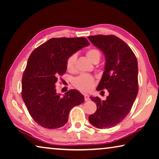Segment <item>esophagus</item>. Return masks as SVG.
I'll use <instances>...</instances> for the list:
<instances>
[{"mask_svg": "<svg viewBox=\"0 0 159 159\" xmlns=\"http://www.w3.org/2000/svg\"><path fill=\"white\" fill-rule=\"evenodd\" d=\"M84 99H85V101L90 100V96L87 95V94H85V95H84Z\"/></svg>", "mask_w": 159, "mask_h": 159, "instance_id": "1", "label": "esophagus"}]
</instances>
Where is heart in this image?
Returning a JSON list of instances; mask_svg holds the SVG:
<instances>
[{
    "mask_svg": "<svg viewBox=\"0 0 159 159\" xmlns=\"http://www.w3.org/2000/svg\"><path fill=\"white\" fill-rule=\"evenodd\" d=\"M86 56L88 58L93 62L95 60H99L101 57V53L98 49L95 48H90L86 51ZM76 61V55L72 54L67 58L66 61V67L67 71L69 72H73L75 70V64ZM95 80L93 76L88 74H81L79 76L74 79V85L78 90L81 92H88L92 89Z\"/></svg>",
    "mask_w": 159,
    "mask_h": 159,
    "instance_id": "1",
    "label": "heart"
}]
</instances>
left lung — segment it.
<instances>
[{
  "mask_svg": "<svg viewBox=\"0 0 159 159\" xmlns=\"http://www.w3.org/2000/svg\"><path fill=\"white\" fill-rule=\"evenodd\" d=\"M88 38L106 58L105 69L97 90L107 89L109 93L103 101L98 97H90L97 110L88 119L96 128H110L126 117L138 95V60L127 43L114 35Z\"/></svg>",
  "mask_w": 159,
  "mask_h": 159,
  "instance_id": "obj_1",
  "label": "left lung"
}]
</instances>
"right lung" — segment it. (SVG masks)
Returning a JSON list of instances; mask_svg holds the SVG:
<instances>
[{
  "mask_svg": "<svg viewBox=\"0 0 159 159\" xmlns=\"http://www.w3.org/2000/svg\"><path fill=\"white\" fill-rule=\"evenodd\" d=\"M89 45L83 37L52 38L31 52L22 76L21 98L32 118L42 127H62L70 110L84 102L76 90L61 97L55 84L66 71L67 58Z\"/></svg>",
  "mask_w": 159,
  "mask_h": 159,
  "instance_id": "add662e5",
  "label": "right lung"
}]
</instances>
